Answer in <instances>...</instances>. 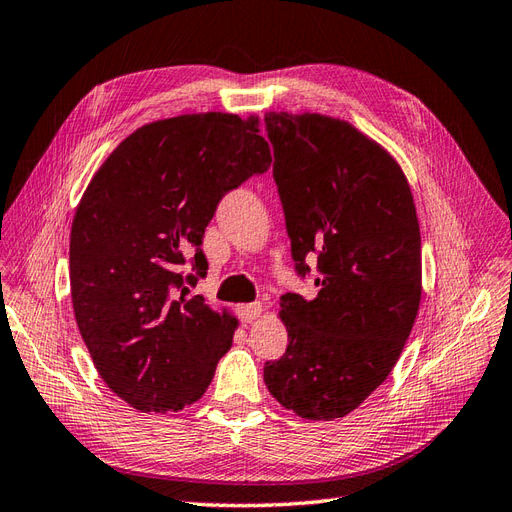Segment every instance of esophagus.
Masks as SVG:
<instances>
[{"label":"esophagus","mask_w":512,"mask_h":512,"mask_svg":"<svg viewBox=\"0 0 512 512\" xmlns=\"http://www.w3.org/2000/svg\"><path fill=\"white\" fill-rule=\"evenodd\" d=\"M239 313H241V319H243L245 323H252V321L260 319V315H263V304H260V302L245 304V306H241Z\"/></svg>","instance_id":"esophagus-1"}]
</instances>
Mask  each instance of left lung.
<instances>
[{
    "mask_svg": "<svg viewBox=\"0 0 512 512\" xmlns=\"http://www.w3.org/2000/svg\"><path fill=\"white\" fill-rule=\"evenodd\" d=\"M273 178L299 276L317 256L319 293L280 297L289 345L265 365L297 417L341 419L389 378L421 302V234L408 180L352 123L269 112Z\"/></svg>",
    "mask_w": 512,
    "mask_h": 512,
    "instance_id": "8db88e82",
    "label": "left lung"
}]
</instances>
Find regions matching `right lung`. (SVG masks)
Masks as SVG:
<instances>
[{
	"instance_id": "1",
	"label": "right lung",
	"mask_w": 512,
	"mask_h": 512,
	"mask_svg": "<svg viewBox=\"0 0 512 512\" xmlns=\"http://www.w3.org/2000/svg\"><path fill=\"white\" fill-rule=\"evenodd\" d=\"M271 165L260 119L195 112L145 123L95 171L71 226L73 313L99 376L141 413L197 402L239 319L191 286L219 199ZM194 254L195 277H182Z\"/></svg>"
}]
</instances>
